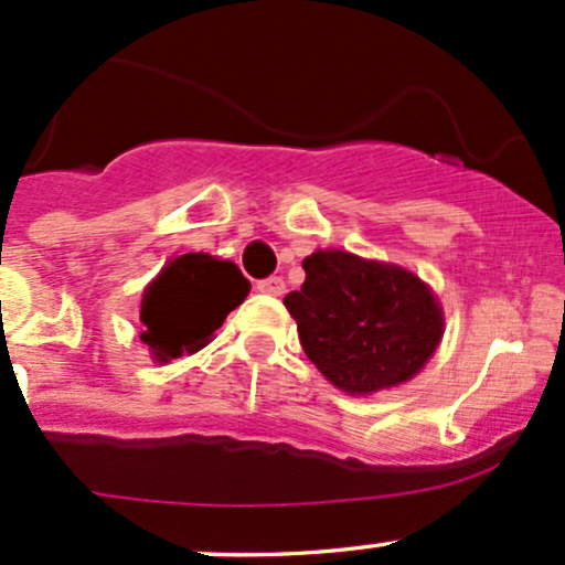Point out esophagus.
I'll list each match as a JSON object with an SVG mask.
<instances>
[{
  "label": "esophagus",
  "mask_w": 565,
  "mask_h": 565,
  "mask_svg": "<svg viewBox=\"0 0 565 565\" xmlns=\"http://www.w3.org/2000/svg\"><path fill=\"white\" fill-rule=\"evenodd\" d=\"M258 290L266 296H282L285 294V280L282 277H266L258 282Z\"/></svg>",
  "instance_id": "1"
}]
</instances>
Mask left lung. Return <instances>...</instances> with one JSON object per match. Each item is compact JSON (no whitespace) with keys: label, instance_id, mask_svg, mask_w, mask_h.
I'll return each mask as SVG.
<instances>
[{"label":"left lung","instance_id":"1","mask_svg":"<svg viewBox=\"0 0 565 565\" xmlns=\"http://www.w3.org/2000/svg\"><path fill=\"white\" fill-rule=\"evenodd\" d=\"M301 290L285 296L307 359L351 397L408 383L444 340L438 296L411 269L316 249Z\"/></svg>","mask_w":565,"mask_h":565}]
</instances>
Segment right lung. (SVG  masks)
<instances>
[{"instance_id":"add662e5","label":"right lung","mask_w":565,"mask_h":565,"mask_svg":"<svg viewBox=\"0 0 565 565\" xmlns=\"http://www.w3.org/2000/svg\"><path fill=\"white\" fill-rule=\"evenodd\" d=\"M247 294L249 282L231 260L206 253L173 255L143 288L138 340L160 364L201 351Z\"/></svg>"}]
</instances>
